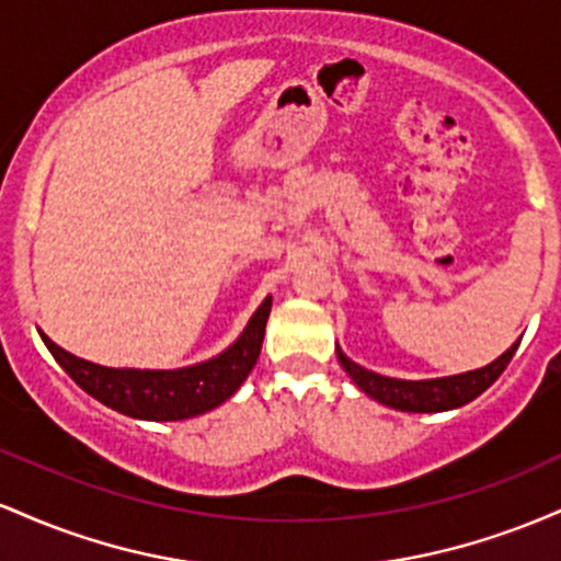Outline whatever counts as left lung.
Here are the masks:
<instances>
[{
	"instance_id": "1",
	"label": "left lung",
	"mask_w": 561,
	"mask_h": 561,
	"mask_svg": "<svg viewBox=\"0 0 561 561\" xmlns=\"http://www.w3.org/2000/svg\"><path fill=\"white\" fill-rule=\"evenodd\" d=\"M519 347V340L508 347L506 353H501L495 362H491L482 369L465 371V375L454 377H437V379H396V377H382L377 371L364 369L356 362L345 356L337 347V362L343 364V369L351 375L353 382L362 388L366 396H371L375 401L390 405L398 411H414V414H435V411H448L459 409L469 401L485 392L495 379L501 377V371L506 369L512 362L514 351Z\"/></svg>"
}]
</instances>
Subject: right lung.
Instances as JSON below:
<instances>
[{
	"mask_svg": "<svg viewBox=\"0 0 561 561\" xmlns=\"http://www.w3.org/2000/svg\"><path fill=\"white\" fill-rule=\"evenodd\" d=\"M272 298H266L248 321L244 332L227 351L184 369H113L62 351L42 332L44 345L70 379L100 403L134 420L176 422L221 405L253 371L263 345Z\"/></svg>",
	"mask_w": 561,
	"mask_h": 561,
	"instance_id": "1",
	"label": "right lung"
}]
</instances>
